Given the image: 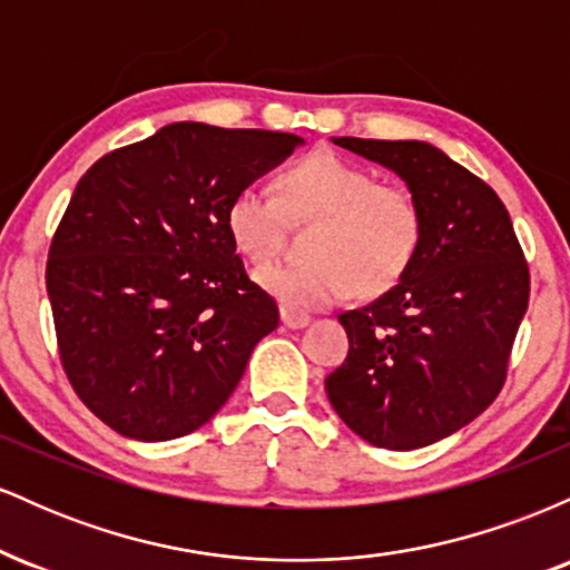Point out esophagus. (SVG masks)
Here are the masks:
<instances>
[{
  "mask_svg": "<svg viewBox=\"0 0 570 570\" xmlns=\"http://www.w3.org/2000/svg\"><path fill=\"white\" fill-rule=\"evenodd\" d=\"M311 322V316L307 313H297V311H289V307H281V324L289 326V330H303Z\"/></svg>",
  "mask_w": 570,
  "mask_h": 570,
  "instance_id": "1",
  "label": "esophagus"
}]
</instances>
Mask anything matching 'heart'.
<instances>
[{"mask_svg": "<svg viewBox=\"0 0 570 570\" xmlns=\"http://www.w3.org/2000/svg\"><path fill=\"white\" fill-rule=\"evenodd\" d=\"M289 222L307 225L305 263L257 271V284L289 311H318L345 297H377L407 273L423 240V206L402 181H375L335 153H313L278 174V195L246 185L225 225L252 265L284 248Z\"/></svg>", "mask_w": 570, "mask_h": 570, "instance_id": "1", "label": "heart"}]
</instances>
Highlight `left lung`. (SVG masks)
<instances>
[{"mask_svg":"<svg viewBox=\"0 0 570 570\" xmlns=\"http://www.w3.org/2000/svg\"><path fill=\"white\" fill-rule=\"evenodd\" d=\"M335 144L407 181L423 206V240L396 286L337 316L351 348L326 375V396L375 448H426L503 389L531 297L525 254L493 187L442 149L353 136Z\"/></svg>","mask_w":570,"mask_h":570,"instance_id":"1","label":"left lung"}]
</instances>
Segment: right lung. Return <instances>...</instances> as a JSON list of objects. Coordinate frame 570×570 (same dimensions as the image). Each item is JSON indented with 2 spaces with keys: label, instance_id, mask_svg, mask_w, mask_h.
Returning a JSON list of instances; mask_svg holds the SVG:
<instances>
[{
  "label": "right lung",
  "instance_id": "add662e5",
  "mask_svg": "<svg viewBox=\"0 0 570 570\" xmlns=\"http://www.w3.org/2000/svg\"><path fill=\"white\" fill-rule=\"evenodd\" d=\"M297 144L278 130L171 122L77 181L45 284L71 389L117 434L163 442L200 429L278 326L225 212Z\"/></svg>",
  "mask_w": 570,
  "mask_h": 570
}]
</instances>
